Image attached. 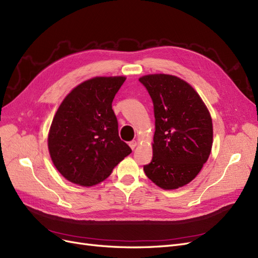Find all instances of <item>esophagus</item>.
I'll list each match as a JSON object with an SVG mask.
<instances>
[{"label":"esophagus","mask_w":258,"mask_h":258,"mask_svg":"<svg viewBox=\"0 0 258 258\" xmlns=\"http://www.w3.org/2000/svg\"><path fill=\"white\" fill-rule=\"evenodd\" d=\"M138 144H139L138 141H131V142L129 143V146L131 147V150H135V148L138 146Z\"/></svg>","instance_id":"34e87169"}]
</instances>
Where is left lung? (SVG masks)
Wrapping results in <instances>:
<instances>
[{"mask_svg":"<svg viewBox=\"0 0 258 258\" xmlns=\"http://www.w3.org/2000/svg\"><path fill=\"white\" fill-rule=\"evenodd\" d=\"M153 100V159L144 172L160 188L177 189L191 182L207 162L213 123L207 105L188 83L174 75L140 77Z\"/></svg>","mask_w":258,"mask_h":258,"instance_id":"1","label":"left lung"}]
</instances>
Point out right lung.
<instances>
[{"instance_id": "1", "label": "right lung", "mask_w": 258, "mask_h": 258, "mask_svg": "<svg viewBox=\"0 0 258 258\" xmlns=\"http://www.w3.org/2000/svg\"><path fill=\"white\" fill-rule=\"evenodd\" d=\"M124 76H97L77 85L62 101L48 132L53 166L71 183L95 186L131 153L118 136L112 102Z\"/></svg>"}]
</instances>
